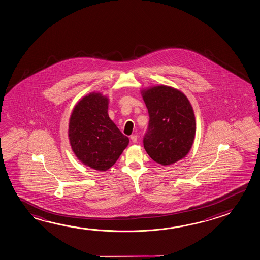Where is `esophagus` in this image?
<instances>
[{"mask_svg":"<svg viewBox=\"0 0 260 260\" xmlns=\"http://www.w3.org/2000/svg\"><path fill=\"white\" fill-rule=\"evenodd\" d=\"M130 138H131V140H132V142H134V143H137V136H136V135H132V136L130 137Z\"/></svg>","mask_w":260,"mask_h":260,"instance_id":"1","label":"esophagus"}]
</instances>
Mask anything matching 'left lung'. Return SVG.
<instances>
[{
    "mask_svg": "<svg viewBox=\"0 0 260 260\" xmlns=\"http://www.w3.org/2000/svg\"><path fill=\"white\" fill-rule=\"evenodd\" d=\"M149 122L143 143L156 163L169 166L184 158L194 141V111L185 94L159 85L143 92Z\"/></svg>",
    "mask_w": 260,
    "mask_h": 260,
    "instance_id": "obj_1",
    "label": "left lung"
}]
</instances>
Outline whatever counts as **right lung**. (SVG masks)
Listing matches in <instances>:
<instances>
[{"instance_id": "add662e5", "label": "right lung", "mask_w": 260, "mask_h": 260, "mask_svg": "<svg viewBox=\"0 0 260 260\" xmlns=\"http://www.w3.org/2000/svg\"><path fill=\"white\" fill-rule=\"evenodd\" d=\"M108 99L92 92L75 106L69 123V139L75 155L99 171L114 166L129 139L107 114Z\"/></svg>"}]
</instances>
